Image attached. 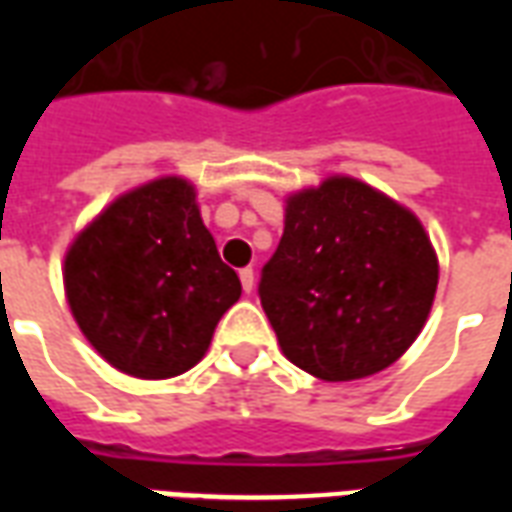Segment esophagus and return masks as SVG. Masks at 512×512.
Returning <instances> with one entry per match:
<instances>
[{
  "mask_svg": "<svg viewBox=\"0 0 512 512\" xmlns=\"http://www.w3.org/2000/svg\"><path fill=\"white\" fill-rule=\"evenodd\" d=\"M241 285H244L246 293H252V288H255V271H252V268H244V271H241Z\"/></svg>",
  "mask_w": 512,
  "mask_h": 512,
  "instance_id": "1",
  "label": "esophagus"
}]
</instances>
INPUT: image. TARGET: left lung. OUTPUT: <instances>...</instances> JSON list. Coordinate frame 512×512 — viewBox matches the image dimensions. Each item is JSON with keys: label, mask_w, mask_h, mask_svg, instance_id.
<instances>
[{"label": "left lung", "mask_w": 512, "mask_h": 512, "mask_svg": "<svg viewBox=\"0 0 512 512\" xmlns=\"http://www.w3.org/2000/svg\"><path fill=\"white\" fill-rule=\"evenodd\" d=\"M439 260L411 211L354 178L293 194L260 274L282 354L323 381L373 376L417 340Z\"/></svg>", "instance_id": "left-lung-1"}]
</instances>
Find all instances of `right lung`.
<instances>
[{
	"mask_svg": "<svg viewBox=\"0 0 512 512\" xmlns=\"http://www.w3.org/2000/svg\"><path fill=\"white\" fill-rule=\"evenodd\" d=\"M183 178L128 191L65 255V293L98 354L136 378H172L200 362L241 296Z\"/></svg>",
	"mask_w": 512,
	"mask_h": 512,
	"instance_id": "1",
	"label": "right lung"
}]
</instances>
